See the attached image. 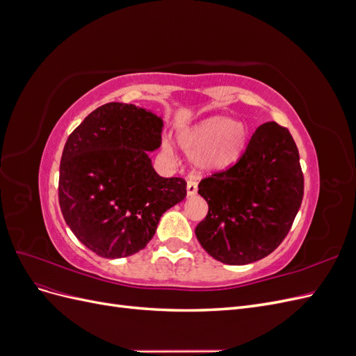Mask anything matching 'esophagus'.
I'll return each mask as SVG.
<instances>
[{
    "instance_id": "esophagus-1",
    "label": "esophagus",
    "mask_w": 356,
    "mask_h": 356,
    "mask_svg": "<svg viewBox=\"0 0 356 356\" xmlns=\"http://www.w3.org/2000/svg\"><path fill=\"white\" fill-rule=\"evenodd\" d=\"M196 193H197V182L195 179H188L187 181V195L195 196Z\"/></svg>"
}]
</instances>
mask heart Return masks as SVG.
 I'll use <instances>...</instances> for the list:
<instances>
[{
	"label": "heart",
	"instance_id": "heart-1",
	"mask_svg": "<svg viewBox=\"0 0 356 356\" xmlns=\"http://www.w3.org/2000/svg\"><path fill=\"white\" fill-rule=\"evenodd\" d=\"M243 141V126L221 115L204 118L178 136L179 145L191 154L193 165L197 170L208 174L227 168L238 157ZM163 148L168 156H172V148L168 143Z\"/></svg>",
	"mask_w": 356,
	"mask_h": 356
}]
</instances>
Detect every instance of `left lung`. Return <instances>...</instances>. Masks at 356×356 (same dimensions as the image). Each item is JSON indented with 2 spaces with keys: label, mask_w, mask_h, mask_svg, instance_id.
I'll return each instance as SVG.
<instances>
[{
  "label": "left lung",
  "mask_w": 356,
  "mask_h": 356,
  "mask_svg": "<svg viewBox=\"0 0 356 356\" xmlns=\"http://www.w3.org/2000/svg\"><path fill=\"white\" fill-rule=\"evenodd\" d=\"M305 178L289 131L275 122L257 127L233 166L203 178L208 215L196 238L215 260L242 266L282 243L300 209Z\"/></svg>",
  "instance_id": "1"
}]
</instances>
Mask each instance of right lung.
Listing matches in <instances>:
<instances>
[{"label":"right lung","instance_id":"add662e5","mask_svg":"<svg viewBox=\"0 0 356 356\" xmlns=\"http://www.w3.org/2000/svg\"><path fill=\"white\" fill-rule=\"evenodd\" d=\"M163 120L132 104L92 111L68 136L59 169V204L68 227L104 258L144 250L160 217L187 196L182 178L160 177L148 152Z\"/></svg>","mask_w":356,"mask_h":356}]
</instances>
